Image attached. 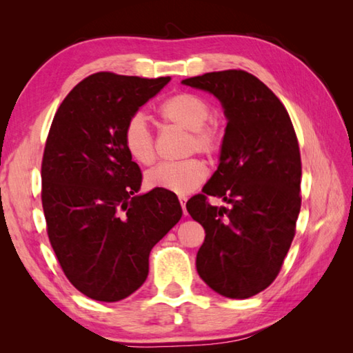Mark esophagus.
Returning <instances> with one entry per match:
<instances>
[{"label": "esophagus", "instance_id": "obj_1", "mask_svg": "<svg viewBox=\"0 0 353 353\" xmlns=\"http://www.w3.org/2000/svg\"><path fill=\"white\" fill-rule=\"evenodd\" d=\"M187 196H179V201H181V205H182V208H183V213L187 214V208H185V204H187Z\"/></svg>", "mask_w": 353, "mask_h": 353}]
</instances>
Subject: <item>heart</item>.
Wrapping results in <instances>:
<instances>
[{"mask_svg":"<svg viewBox=\"0 0 353 353\" xmlns=\"http://www.w3.org/2000/svg\"><path fill=\"white\" fill-rule=\"evenodd\" d=\"M159 115L165 123L188 132L187 152H201L207 157H218L223 149V132L216 123L208 121L210 105L194 93H176L159 107ZM123 143L130 159L143 166L155 160V141L146 119L134 115L123 129ZM207 168L199 159H187L177 163H162L146 174V185L176 194H187L205 181Z\"/></svg>","mask_w":353,"mask_h":353,"instance_id":"b5f03b06","label":"heart"}]
</instances>
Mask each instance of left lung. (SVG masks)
<instances>
[{
    "label": "left lung",
    "mask_w": 353,
    "mask_h": 353,
    "mask_svg": "<svg viewBox=\"0 0 353 353\" xmlns=\"http://www.w3.org/2000/svg\"><path fill=\"white\" fill-rule=\"evenodd\" d=\"M182 83L216 97L227 118L218 170L187 202L205 230L196 268L218 294L248 299L276 280L296 234L302 176L297 137L285 105L248 71H213ZM207 195L230 207L212 206Z\"/></svg>",
    "instance_id": "obj_1"
}]
</instances>
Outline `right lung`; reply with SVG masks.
I'll return each mask as SVG.
<instances>
[{"label": "right lung", "instance_id": "1", "mask_svg": "<svg viewBox=\"0 0 353 353\" xmlns=\"http://www.w3.org/2000/svg\"><path fill=\"white\" fill-rule=\"evenodd\" d=\"M170 79L94 73L52 119L41 160L48 238L71 285L94 301L139 290L151 249L182 218L172 191L137 194L141 171L123 143L128 119Z\"/></svg>", "mask_w": 353, "mask_h": 353}]
</instances>
